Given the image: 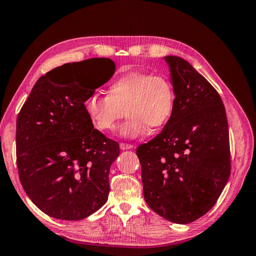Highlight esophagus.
<instances>
[{
  "instance_id": "obj_1",
  "label": "esophagus",
  "mask_w": 256,
  "mask_h": 256,
  "mask_svg": "<svg viewBox=\"0 0 256 256\" xmlns=\"http://www.w3.org/2000/svg\"><path fill=\"white\" fill-rule=\"evenodd\" d=\"M132 144H126V142H120V150H132Z\"/></svg>"
}]
</instances>
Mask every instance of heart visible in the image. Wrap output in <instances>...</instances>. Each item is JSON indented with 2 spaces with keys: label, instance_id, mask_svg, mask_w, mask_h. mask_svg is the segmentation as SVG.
<instances>
[{
  "label": "heart",
  "instance_id": "heart-1",
  "mask_svg": "<svg viewBox=\"0 0 256 256\" xmlns=\"http://www.w3.org/2000/svg\"><path fill=\"white\" fill-rule=\"evenodd\" d=\"M83 106L93 127L102 132H114L124 110L128 118L120 135L137 138L168 122L176 109V90L165 75L129 70L111 80L108 94H90Z\"/></svg>",
  "mask_w": 256,
  "mask_h": 256
}]
</instances>
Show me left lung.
I'll list each match as a JSON object with an SVG mask.
<instances>
[{
    "instance_id": "obj_1",
    "label": "left lung",
    "mask_w": 256,
    "mask_h": 256,
    "mask_svg": "<svg viewBox=\"0 0 256 256\" xmlns=\"http://www.w3.org/2000/svg\"><path fill=\"white\" fill-rule=\"evenodd\" d=\"M164 60L176 109L160 134L136 153L150 208L172 222L189 224L214 207L230 176V132L212 85L183 58Z\"/></svg>"
}]
</instances>
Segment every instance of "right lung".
<instances>
[{
	"label": "right lung",
	"instance_id": "add662e5",
	"mask_svg": "<svg viewBox=\"0 0 256 256\" xmlns=\"http://www.w3.org/2000/svg\"><path fill=\"white\" fill-rule=\"evenodd\" d=\"M91 60L98 72L93 88L57 82L72 67H56L37 80L16 119L21 184L42 212L62 220H80L106 202L110 168L120 153L118 142L94 129L84 111L85 98L116 70L110 58Z\"/></svg>",
	"mask_w": 256,
	"mask_h": 256
}]
</instances>
